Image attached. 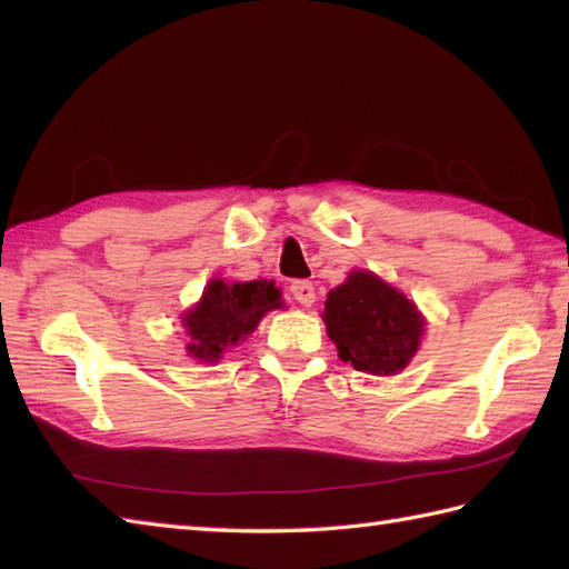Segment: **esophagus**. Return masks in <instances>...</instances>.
<instances>
[{
	"label": "esophagus",
	"instance_id": "1",
	"mask_svg": "<svg viewBox=\"0 0 569 569\" xmlns=\"http://www.w3.org/2000/svg\"><path fill=\"white\" fill-rule=\"evenodd\" d=\"M289 292H292V297L299 301L301 307H311V305H315V299H317V295H315V284H311V282H305V280H297V282H292V287H289Z\"/></svg>",
	"mask_w": 569,
	"mask_h": 569
}]
</instances>
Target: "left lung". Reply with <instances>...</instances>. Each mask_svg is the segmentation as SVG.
I'll use <instances>...</instances> for the list:
<instances>
[{"label":"left lung","mask_w":569,"mask_h":569,"mask_svg":"<svg viewBox=\"0 0 569 569\" xmlns=\"http://www.w3.org/2000/svg\"><path fill=\"white\" fill-rule=\"evenodd\" d=\"M329 339L339 358L370 376L398 373L410 363L425 321L412 301L376 274L351 272L327 297Z\"/></svg>","instance_id":"1"}]
</instances>
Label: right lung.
Wrapping results in <instances>:
<instances>
[{
    "label": "right lung",
    "instance_id": "obj_1",
    "mask_svg": "<svg viewBox=\"0 0 569 569\" xmlns=\"http://www.w3.org/2000/svg\"><path fill=\"white\" fill-rule=\"evenodd\" d=\"M280 307V289L274 282L226 284L223 280H213L206 287L199 305L183 315V327L191 336L187 349L201 361H218L226 346L246 339L270 309Z\"/></svg>",
    "mask_w": 569,
    "mask_h": 569
}]
</instances>
